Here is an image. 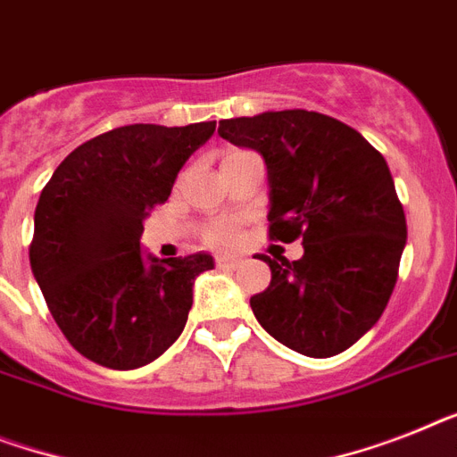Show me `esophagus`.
<instances>
[{"label":"esophagus","instance_id":"1","mask_svg":"<svg viewBox=\"0 0 457 457\" xmlns=\"http://www.w3.org/2000/svg\"><path fill=\"white\" fill-rule=\"evenodd\" d=\"M237 266H240V259H236V256H217V269L236 270Z\"/></svg>","mask_w":457,"mask_h":457}]
</instances>
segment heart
Masks as SVG:
<instances>
[{"label":"heart","instance_id":"obj_1","mask_svg":"<svg viewBox=\"0 0 457 457\" xmlns=\"http://www.w3.org/2000/svg\"><path fill=\"white\" fill-rule=\"evenodd\" d=\"M237 237H240V231L233 221H214L207 231V240L217 247H231L237 243Z\"/></svg>","mask_w":457,"mask_h":457}]
</instances>
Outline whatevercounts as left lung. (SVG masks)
I'll list each match as a JSON object with an SVG mask.
<instances>
[{
  "label": "left lung",
  "mask_w": 457,
  "mask_h": 457,
  "mask_svg": "<svg viewBox=\"0 0 457 457\" xmlns=\"http://www.w3.org/2000/svg\"><path fill=\"white\" fill-rule=\"evenodd\" d=\"M220 135L263 156L270 240L303 243L296 262L259 256L270 285L250 299L254 318L301 355L348 350L386 311L406 245L386 158L355 128L305 109L220 120Z\"/></svg>",
  "instance_id": "obj_1"
}]
</instances>
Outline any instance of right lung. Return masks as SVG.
Segmentation results:
<instances>
[{
  "label": "right lung",
  "mask_w": 457,
  "mask_h": 457,
  "mask_svg": "<svg viewBox=\"0 0 457 457\" xmlns=\"http://www.w3.org/2000/svg\"><path fill=\"white\" fill-rule=\"evenodd\" d=\"M214 126L114 128L77 146L41 191L29 266L60 331L90 361L139 369L184 331L212 256H145L139 237Z\"/></svg>",
  "instance_id": "add662e5"
}]
</instances>
